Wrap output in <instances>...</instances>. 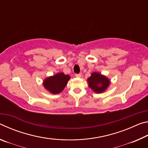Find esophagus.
Listing matches in <instances>:
<instances>
[{
    "label": "esophagus",
    "instance_id": "34e87169",
    "mask_svg": "<svg viewBox=\"0 0 148 148\" xmlns=\"http://www.w3.org/2000/svg\"><path fill=\"white\" fill-rule=\"evenodd\" d=\"M82 74L81 73H79V74H76V77H80L82 76Z\"/></svg>",
    "mask_w": 148,
    "mask_h": 148
}]
</instances>
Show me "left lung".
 <instances>
[{
    "label": "left lung",
    "instance_id": "1",
    "mask_svg": "<svg viewBox=\"0 0 148 148\" xmlns=\"http://www.w3.org/2000/svg\"><path fill=\"white\" fill-rule=\"evenodd\" d=\"M87 82L90 88L97 93H101L106 91L110 84V79L108 77L98 72L92 73L91 76L87 79Z\"/></svg>",
    "mask_w": 148,
    "mask_h": 148
}]
</instances>
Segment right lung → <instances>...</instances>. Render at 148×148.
Instances as JSON below:
<instances>
[{
  "instance_id": "right-lung-1",
  "label": "right lung",
  "mask_w": 148,
  "mask_h": 148,
  "mask_svg": "<svg viewBox=\"0 0 148 148\" xmlns=\"http://www.w3.org/2000/svg\"><path fill=\"white\" fill-rule=\"evenodd\" d=\"M71 78L69 75H65L62 72L57 73L53 76L47 77L44 79L43 85L45 89L52 94L60 93L66 86Z\"/></svg>"
}]
</instances>
